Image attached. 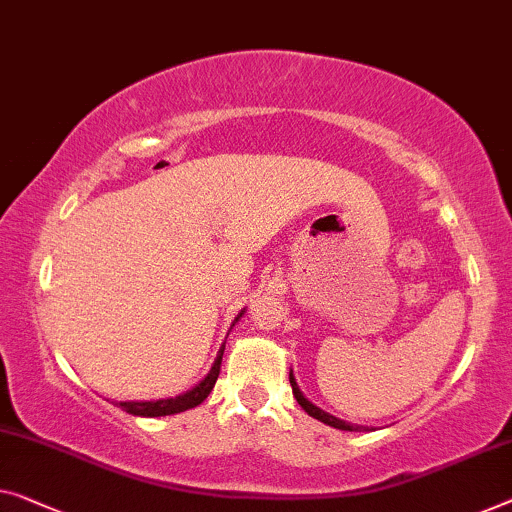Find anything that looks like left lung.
Wrapping results in <instances>:
<instances>
[{"label": "left lung", "mask_w": 512, "mask_h": 512, "mask_svg": "<svg viewBox=\"0 0 512 512\" xmlns=\"http://www.w3.org/2000/svg\"><path fill=\"white\" fill-rule=\"evenodd\" d=\"M290 387H293V396L297 398V403L302 405V410L309 414V416H313V419H318V421H322L325 423V426H332V428H336V430H350V432H361V430H368L366 426H357V423H348V421H343V419H338V416H334V414H329V412H325V410H320L318 405H313L309 398L304 396V393L300 391V387H297V382H295V375H293V371H290Z\"/></svg>", "instance_id": "1"}]
</instances>
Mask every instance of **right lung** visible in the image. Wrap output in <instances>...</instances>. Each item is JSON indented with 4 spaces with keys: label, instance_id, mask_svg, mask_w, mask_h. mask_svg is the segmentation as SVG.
<instances>
[{
    "label": "right lung",
    "instance_id": "add662e5",
    "mask_svg": "<svg viewBox=\"0 0 512 512\" xmlns=\"http://www.w3.org/2000/svg\"><path fill=\"white\" fill-rule=\"evenodd\" d=\"M242 316H245V309H242L238 316H235L231 329L235 327V322H238ZM224 345H226V341L222 343V348H219L215 361H212L208 375L203 377L199 384H194L190 391L180 393V396H176V398L121 400V403H116V405H119L121 410H125L128 414H132V416H169V414H180V412H185V410H192V407H196V405H201L203 400L208 398V393L212 391V387H215V382H217V377H219V366H222Z\"/></svg>",
    "mask_w": 512,
    "mask_h": 512
}]
</instances>
